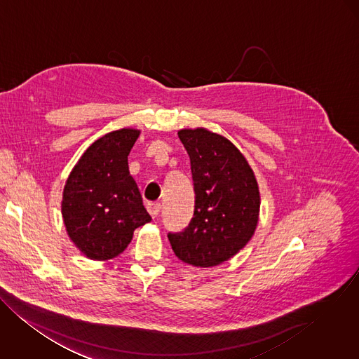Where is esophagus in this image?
Returning <instances> with one entry per match:
<instances>
[{"label": "esophagus", "instance_id": "obj_1", "mask_svg": "<svg viewBox=\"0 0 359 359\" xmlns=\"http://www.w3.org/2000/svg\"><path fill=\"white\" fill-rule=\"evenodd\" d=\"M160 210H161V203L160 202H149L147 203V212L150 213V216L153 219H156L158 216Z\"/></svg>", "mask_w": 359, "mask_h": 359}]
</instances>
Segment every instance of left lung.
Returning a JSON list of instances; mask_svg holds the SVG:
<instances>
[{
  "mask_svg": "<svg viewBox=\"0 0 359 359\" xmlns=\"http://www.w3.org/2000/svg\"><path fill=\"white\" fill-rule=\"evenodd\" d=\"M177 134L191 161L195 209L189 226L168 233V239L183 262L217 266L245 248L255 232L258 183L246 157L225 137L203 127Z\"/></svg>",
  "mask_w": 359,
  "mask_h": 359,
  "instance_id": "left-lung-1",
  "label": "left lung"
}]
</instances>
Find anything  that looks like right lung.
<instances>
[{"label": "right lung", "mask_w": 359, "mask_h": 359, "mask_svg": "<svg viewBox=\"0 0 359 359\" xmlns=\"http://www.w3.org/2000/svg\"><path fill=\"white\" fill-rule=\"evenodd\" d=\"M140 131L121 128L97 139L71 170L62 191L67 233L83 255L107 261L121 254L134 231L151 221L128 169Z\"/></svg>", "instance_id": "obj_1"}]
</instances>
